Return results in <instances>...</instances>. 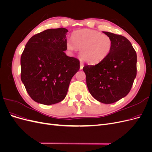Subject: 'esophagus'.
Segmentation results:
<instances>
[{"mask_svg":"<svg viewBox=\"0 0 152 152\" xmlns=\"http://www.w3.org/2000/svg\"><path fill=\"white\" fill-rule=\"evenodd\" d=\"M83 67H84V64H83V63L80 61V70H82V69L83 68Z\"/></svg>","mask_w":152,"mask_h":152,"instance_id":"34e87169","label":"esophagus"}]
</instances>
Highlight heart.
Masks as SVG:
<instances>
[{
    "mask_svg": "<svg viewBox=\"0 0 152 152\" xmlns=\"http://www.w3.org/2000/svg\"><path fill=\"white\" fill-rule=\"evenodd\" d=\"M71 39L72 41H66V49L70 52L79 49L81 58L91 64L103 60L113 48V40L109 35L93 30L75 31L72 34Z\"/></svg>",
    "mask_w": 152,
    "mask_h": 152,
    "instance_id": "obj_1",
    "label": "heart"
}]
</instances>
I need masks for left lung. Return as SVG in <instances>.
Returning <instances> with one entry per match:
<instances>
[{
	"mask_svg": "<svg viewBox=\"0 0 152 152\" xmlns=\"http://www.w3.org/2000/svg\"><path fill=\"white\" fill-rule=\"evenodd\" d=\"M103 32L113 40L111 52L97 65H85L83 70L91 94L101 103L110 104L130 92L136 77L137 55L125 37Z\"/></svg>",
	"mask_w": 152,
	"mask_h": 152,
	"instance_id": "1",
	"label": "left lung"
}]
</instances>
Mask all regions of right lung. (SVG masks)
Masks as SVG:
<instances>
[{
    "label": "right lung",
    "instance_id": "right-lung-1",
    "mask_svg": "<svg viewBox=\"0 0 152 152\" xmlns=\"http://www.w3.org/2000/svg\"><path fill=\"white\" fill-rule=\"evenodd\" d=\"M64 28L45 30L30 39L21 56V79L35 102L56 104L66 97L73 76L79 70L78 59L66 50Z\"/></svg>",
    "mask_w": 152,
    "mask_h": 152
}]
</instances>
